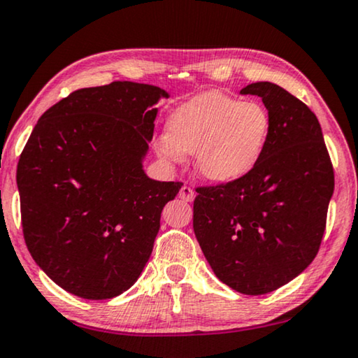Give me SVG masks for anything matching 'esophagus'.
<instances>
[{"label": "esophagus", "instance_id": "obj_1", "mask_svg": "<svg viewBox=\"0 0 358 358\" xmlns=\"http://www.w3.org/2000/svg\"><path fill=\"white\" fill-rule=\"evenodd\" d=\"M178 196H180L183 201L191 202V201L194 199V189L191 188V186H188V185H183V186H181V188H180Z\"/></svg>", "mask_w": 358, "mask_h": 358}]
</instances>
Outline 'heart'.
Returning a JSON list of instances; mask_svg holds the SVG:
<instances>
[{
	"mask_svg": "<svg viewBox=\"0 0 358 358\" xmlns=\"http://www.w3.org/2000/svg\"><path fill=\"white\" fill-rule=\"evenodd\" d=\"M270 130L271 117L264 104L207 92L170 114L169 133L159 135L154 148L159 157L172 164L194 154L201 177L213 183H231L259 164Z\"/></svg>",
	"mask_w": 358,
	"mask_h": 358,
	"instance_id": "heart-1",
	"label": "heart"
}]
</instances>
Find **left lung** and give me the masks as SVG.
<instances>
[{
    "label": "left lung",
    "instance_id": "left-lung-1",
    "mask_svg": "<svg viewBox=\"0 0 358 358\" xmlns=\"http://www.w3.org/2000/svg\"><path fill=\"white\" fill-rule=\"evenodd\" d=\"M270 112L264 156L246 177L197 188L193 228L213 273L248 296L302 273L322 244L334 172L317 115L285 88L250 83Z\"/></svg>",
    "mask_w": 358,
    "mask_h": 358
}]
</instances>
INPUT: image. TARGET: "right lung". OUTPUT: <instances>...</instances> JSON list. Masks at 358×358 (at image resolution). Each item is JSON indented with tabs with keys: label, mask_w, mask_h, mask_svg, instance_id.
<instances>
[{
	"label": "right lung",
	"mask_w": 358,
	"mask_h": 358,
	"mask_svg": "<svg viewBox=\"0 0 358 358\" xmlns=\"http://www.w3.org/2000/svg\"><path fill=\"white\" fill-rule=\"evenodd\" d=\"M161 98L165 90L135 82L77 90L40 117L20 154L25 244L73 296L103 301L135 285L183 185L143 169Z\"/></svg>",
	"instance_id": "obj_1"
}]
</instances>
